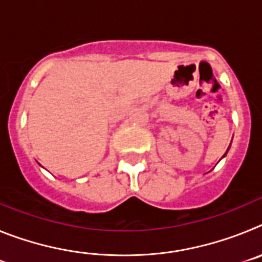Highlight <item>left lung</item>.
Segmentation results:
<instances>
[{"label":"left lung","mask_w":262,"mask_h":262,"mask_svg":"<svg viewBox=\"0 0 262 262\" xmlns=\"http://www.w3.org/2000/svg\"><path fill=\"white\" fill-rule=\"evenodd\" d=\"M228 149H230V147H228ZM228 149H227V151H226V154H224V155H223V157H224V156H226V155H227V152H228Z\"/></svg>","instance_id":"obj_1"}]
</instances>
